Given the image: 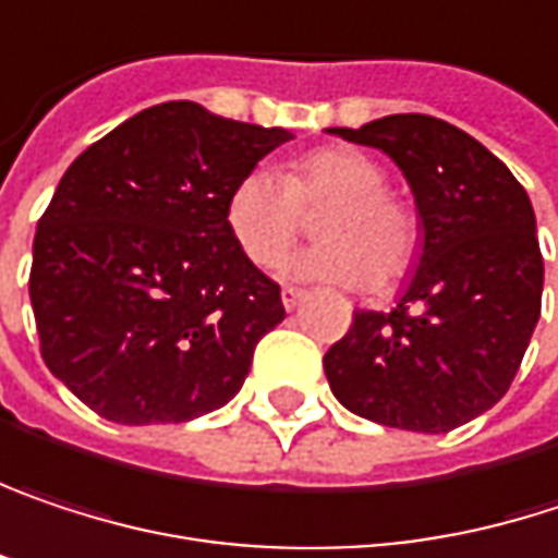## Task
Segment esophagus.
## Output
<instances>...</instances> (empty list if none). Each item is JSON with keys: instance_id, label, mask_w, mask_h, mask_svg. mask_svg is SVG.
Instances as JSON below:
<instances>
[{"instance_id": "34e87169", "label": "esophagus", "mask_w": 558, "mask_h": 558, "mask_svg": "<svg viewBox=\"0 0 558 558\" xmlns=\"http://www.w3.org/2000/svg\"><path fill=\"white\" fill-rule=\"evenodd\" d=\"M305 299H308V292L299 289V286H286V289H282V305H286V312H295Z\"/></svg>"}]
</instances>
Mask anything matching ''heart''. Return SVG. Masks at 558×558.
Instances as JSON below:
<instances>
[{
    "mask_svg": "<svg viewBox=\"0 0 558 558\" xmlns=\"http://www.w3.org/2000/svg\"><path fill=\"white\" fill-rule=\"evenodd\" d=\"M385 167L360 147H317L289 173L250 170L228 192L225 225L231 241L259 269H272L302 238V211L327 208L317 221L320 244L286 266L289 279L347 289H388L417 259L421 221L391 195Z\"/></svg>",
    "mask_w": 558,
    "mask_h": 558,
    "instance_id": "b5f03b06",
    "label": "heart"
}]
</instances>
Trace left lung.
<instances>
[{
	"mask_svg": "<svg viewBox=\"0 0 558 558\" xmlns=\"http://www.w3.org/2000/svg\"><path fill=\"white\" fill-rule=\"evenodd\" d=\"M330 134L388 154L424 228L421 263L391 312H353L324 353L337 401L383 427L447 434L505 398L539 320L533 205L475 137L430 114Z\"/></svg>",
	"mask_w": 558,
	"mask_h": 558,
	"instance_id": "left-lung-1",
	"label": "left lung"
}]
</instances>
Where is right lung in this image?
Masks as SVG:
<instances>
[{
  "mask_svg": "<svg viewBox=\"0 0 558 558\" xmlns=\"http://www.w3.org/2000/svg\"><path fill=\"white\" fill-rule=\"evenodd\" d=\"M292 131L163 102L63 173L32 263L40 356L114 424H182L228 404L282 317L279 286L228 234V192Z\"/></svg>",
  "mask_w": 558,
  "mask_h": 558,
  "instance_id": "1",
  "label": "right lung"
}]
</instances>
